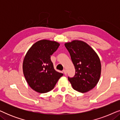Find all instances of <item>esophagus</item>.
Returning a JSON list of instances; mask_svg holds the SVG:
<instances>
[{
    "label": "esophagus",
    "mask_w": 120,
    "mask_h": 120,
    "mask_svg": "<svg viewBox=\"0 0 120 120\" xmlns=\"http://www.w3.org/2000/svg\"><path fill=\"white\" fill-rule=\"evenodd\" d=\"M63 73H64V74L65 75H66L67 73V70H66V69H64V70H63Z\"/></svg>",
    "instance_id": "34e87169"
}]
</instances>
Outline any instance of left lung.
<instances>
[{
  "instance_id": "1",
  "label": "left lung",
  "mask_w": 120,
  "mask_h": 120,
  "mask_svg": "<svg viewBox=\"0 0 120 120\" xmlns=\"http://www.w3.org/2000/svg\"><path fill=\"white\" fill-rule=\"evenodd\" d=\"M64 45L75 69L74 76L68 77L73 88L81 93L93 89L99 81L101 74V60L98 55L82 41L73 40Z\"/></svg>"
}]
</instances>
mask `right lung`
Returning a JSON list of instances; mask_svg holds the SVG:
<instances>
[{"instance_id":"add662e5","label":"right lung","mask_w":120,"mask_h":120,"mask_svg":"<svg viewBox=\"0 0 120 120\" xmlns=\"http://www.w3.org/2000/svg\"><path fill=\"white\" fill-rule=\"evenodd\" d=\"M55 41L39 40L32 46L24 57L23 72L29 86L34 91L44 93L51 91L63 74L53 68L51 56L58 48Z\"/></svg>"}]
</instances>
